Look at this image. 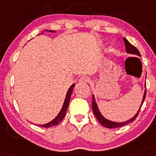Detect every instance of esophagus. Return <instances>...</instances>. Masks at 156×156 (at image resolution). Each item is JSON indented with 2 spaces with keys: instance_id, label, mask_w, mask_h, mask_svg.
Returning <instances> with one entry per match:
<instances>
[{
  "instance_id": "1",
  "label": "esophagus",
  "mask_w": 156,
  "mask_h": 156,
  "mask_svg": "<svg viewBox=\"0 0 156 156\" xmlns=\"http://www.w3.org/2000/svg\"><path fill=\"white\" fill-rule=\"evenodd\" d=\"M89 78H87V77H85V76H83V77H80L79 80H78V82H79V83L80 84H85V83H87L88 82H89Z\"/></svg>"
}]
</instances>
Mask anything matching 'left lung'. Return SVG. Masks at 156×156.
I'll use <instances>...</instances> for the list:
<instances>
[{
	"instance_id": "left-lung-1",
	"label": "left lung",
	"mask_w": 156,
	"mask_h": 156,
	"mask_svg": "<svg viewBox=\"0 0 156 156\" xmlns=\"http://www.w3.org/2000/svg\"><path fill=\"white\" fill-rule=\"evenodd\" d=\"M123 41H124V44L126 46V53L128 54H134V55L138 56V57H141V54H140V51H139L137 48H136L135 46H133L132 44H131L129 42L127 39H126L125 37H123ZM144 88L146 89V84H144ZM146 97V90L144 91V95H143V98H142V101L141 103V105H140V108H139L138 111L136 112V113L135 114L134 116H133L132 119H130L128 121H123V122H115V121H110V120L105 119L102 115L100 111H99V108H98V105H97L96 100H95V97L94 95L93 94L92 97V110L94 114L95 117L97 118V121H98L99 123L102 124L103 126L106 127V128H109V129H114V128H118V127H121L123 126H125L126 124H128L129 123H132L136 119V118L137 117L139 112H140V110L141 109V107L143 104L144 99H145Z\"/></svg>"
}]
</instances>
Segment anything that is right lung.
Listing matches in <instances>:
<instances>
[{
	"mask_svg": "<svg viewBox=\"0 0 156 156\" xmlns=\"http://www.w3.org/2000/svg\"><path fill=\"white\" fill-rule=\"evenodd\" d=\"M45 31L51 32V33H55L56 32L54 30H45ZM42 33H41V34H42ZM75 85H76V84L73 83V85H71L70 87L69 88L68 91H67V92L66 94V97H65V101H64L63 105L62 107V109L61 110H60V112H59V114H58V115L56 116L53 120H52V121L48 122V123H45V124H42V125H38V126H42V127H46V128H48V127H51V126H54L57 125L58 123H59L60 122L62 121V119H64V117H65V114H66L67 112V108H68L69 102H70V97H71V95H72L73 90L74 89Z\"/></svg>",
	"mask_w": 156,
	"mask_h": 156,
	"instance_id": "add662e5",
	"label": "right lung"
}]
</instances>
